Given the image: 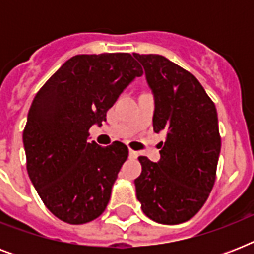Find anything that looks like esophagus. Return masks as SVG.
I'll list each match as a JSON object with an SVG mask.
<instances>
[{
  "mask_svg": "<svg viewBox=\"0 0 254 254\" xmlns=\"http://www.w3.org/2000/svg\"><path fill=\"white\" fill-rule=\"evenodd\" d=\"M137 157H138V153H137V151H134V150H129V158L130 159H135L137 158Z\"/></svg>",
  "mask_w": 254,
  "mask_h": 254,
  "instance_id": "1",
  "label": "esophagus"
}]
</instances>
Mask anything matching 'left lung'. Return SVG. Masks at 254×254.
I'll return each mask as SVG.
<instances>
[{
  "mask_svg": "<svg viewBox=\"0 0 254 254\" xmlns=\"http://www.w3.org/2000/svg\"><path fill=\"white\" fill-rule=\"evenodd\" d=\"M133 57L154 97V131L167 134L158 162L138 158L137 199L151 220L181 224L196 215L215 183L221 147L216 108L196 77L167 58Z\"/></svg>",
  "mask_w": 254,
  "mask_h": 254,
  "instance_id": "8db88e82",
  "label": "left lung"
}]
</instances>
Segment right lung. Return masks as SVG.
<instances>
[{"label": "right lung", "instance_id": "right-lung-1", "mask_svg": "<svg viewBox=\"0 0 254 254\" xmlns=\"http://www.w3.org/2000/svg\"><path fill=\"white\" fill-rule=\"evenodd\" d=\"M142 75L130 54L76 55L33 100L23 130L27 173L42 201L58 219L84 224L105 211L127 147L89 142L124 89Z\"/></svg>", "mask_w": 254, "mask_h": 254}]
</instances>
